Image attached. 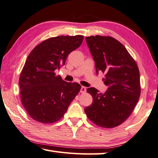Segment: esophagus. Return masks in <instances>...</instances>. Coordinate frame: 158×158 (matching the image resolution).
Segmentation results:
<instances>
[{"label":"esophagus","instance_id":"1","mask_svg":"<svg viewBox=\"0 0 158 158\" xmlns=\"http://www.w3.org/2000/svg\"><path fill=\"white\" fill-rule=\"evenodd\" d=\"M85 91H86V88H85V87H84V86H82L81 88V90H80V93H85Z\"/></svg>","mask_w":158,"mask_h":158}]
</instances>
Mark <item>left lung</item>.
Listing matches in <instances>:
<instances>
[{"label":"left lung","instance_id":"obj_1","mask_svg":"<svg viewBox=\"0 0 158 158\" xmlns=\"http://www.w3.org/2000/svg\"><path fill=\"white\" fill-rule=\"evenodd\" d=\"M85 39L97 73H105L103 80L108 90L99 93L96 88H87L93 101L85 108V113L98 127H116L128 118L139 100L141 86L138 66L126 48L113 37L96 35Z\"/></svg>","mask_w":158,"mask_h":158}]
</instances>
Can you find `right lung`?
I'll use <instances>...</instances> for the list:
<instances>
[{"mask_svg":"<svg viewBox=\"0 0 158 158\" xmlns=\"http://www.w3.org/2000/svg\"><path fill=\"white\" fill-rule=\"evenodd\" d=\"M84 36H59L45 40L27 56L19 78L21 100L31 118L44 124L58 122L81 90L78 83L64 81L55 70L64 65Z\"/></svg>","mask_w":158,"mask_h":158,"instance_id":"add662e5","label":"right lung"}]
</instances>
